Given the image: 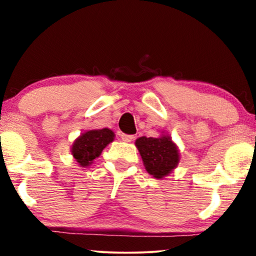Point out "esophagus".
<instances>
[{
    "label": "esophagus",
    "mask_w": 256,
    "mask_h": 256,
    "mask_svg": "<svg viewBox=\"0 0 256 256\" xmlns=\"http://www.w3.org/2000/svg\"><path fill=\"white\" fill-rule=\"evenodd\" d=\"M120 137H122V140H124V142H132V140H134V134H120Z\"/></svg>",
    "instance_id": "esophagus-1"
}]
</instances>
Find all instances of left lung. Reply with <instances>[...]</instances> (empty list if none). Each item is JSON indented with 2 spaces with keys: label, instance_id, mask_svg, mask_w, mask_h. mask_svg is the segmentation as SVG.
<instances>
[{
  "label": "left lung",
  "instance_id": "obj_1",
  "mask_svg": "<svg viewBox=\"0 0 256 256\" xmlns=\"http://www.w3.org/2000/svg\"><path fill=\"white\" fill-rule=\"evenodd\" d=\"M136 146L142 156L146 172L156 179L168 176L179 162V150L171 137H140Z\"/></svg>",
  "mask_w": 256,
  "mask_h": 256
}]
</instances>
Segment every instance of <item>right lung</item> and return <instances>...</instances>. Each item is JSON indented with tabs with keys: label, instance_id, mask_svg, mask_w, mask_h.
<instances>
[{
	"label": "right lung",
	"instance_id": "obj_1",
	"mask_svg": "<svg viewBox=\"0 0 256 256\" xmlns=\"http://www.w3.org/2000/svg\"><path fill=\"white\" fill-rule=\"evenodd\" d=\"M113 140L114 132L107 128L86 131L73 142L71 152L79 166L86 167L101 155L102 150Z\"/></svg>",
	"mask_w": 256,
	"mask_h": 256
}]
</instances>
